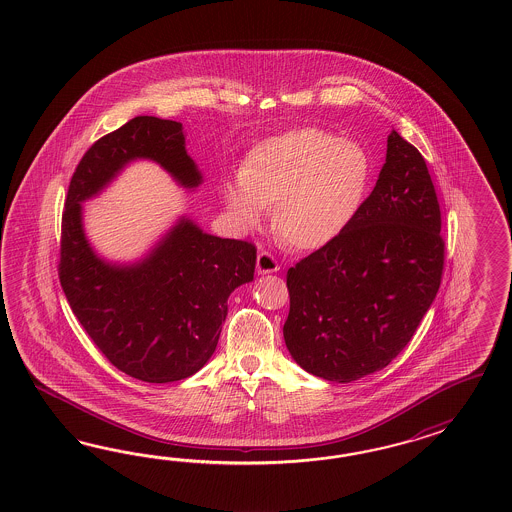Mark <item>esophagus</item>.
I'll list each match as a JSON object with an SVG mask.
<instances>
[{"instance_id":"34e87169","label":"esophagus","mask_w":512,"mask_h":512,"mask_svg":"<svg viewBox=\"0 0 512 512\" xmlns=\"http://www.w3.org/2000/svg\"><path fill=\"white\" fill-rule=\"evenodd\" d=\"M278 270L279 264L274 255H270L268 251H261L257 255V274H263L264 276V274H274Z\"/></svg>"}]
</instances>
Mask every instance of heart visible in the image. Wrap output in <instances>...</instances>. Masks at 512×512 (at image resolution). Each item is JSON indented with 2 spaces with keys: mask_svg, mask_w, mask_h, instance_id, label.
Returning <instances> with one entry per match:
<instances>
[{
  "mask_svg": "<svg viewBox=\"0 0 512 512\" xmlns=\"http://www.w3.org/2000/svg\"><path fill=\"white\" fill-rule=\"evenodd\" d=\"M370 178L353 140L302 127L259 142L221 197L234 223L257 225L272 204L274 231L296 249L323 248L347 227Z\"/></svg>",
  "mask_w": 512,
  "mask_h": 512,
  "instance_id": "b5f03b06",
  "label": "heart"
}]
</instances>
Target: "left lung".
I'll list each match as a JSON object with an SVG mask.
<instances>
[{
  "instance_id": "1",
  "label": "left lung",
  "mask_w": 512,
  "mask_h": 512,
  "mask_svg": "<svg viewBox=\"0 0 512 512\" xmlns=\"http://www.w3.org/2000/svg\"><path fill=\"white\" fill-rule=\"evenodd\" d=\"M434 184L419 150L396 131L370 197L332 242L287 272L283 325L296 364L351 383L398 357L430 310L445 244Z\"/></svg>"
}]
</instances>
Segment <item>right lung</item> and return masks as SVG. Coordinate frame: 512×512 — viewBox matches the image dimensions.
Masks as SVG:
<instances>
[{
    "label": "right lung",
    "instance_id": "add662e5",
    "mask_svg": "<svg viewBox=\"0 0 512 512\" xmlns=\"http://www.w3.org/2000/svg\"><path fill=\"white\" fill-rule=\"evenodd\" d=\"M135 161H152L187 191L204 182L180 122L137 116L97 140L73 174L62 219L60 281L69 306L120 372L171 383L199 372L216 351L227 300L253 281L257 249L204 233L180 216L140 259L99 255L84 229L95 199Z\"/></svg>",
    "mask_w": 512,
    "mask_h": 512
}]
</instances>
